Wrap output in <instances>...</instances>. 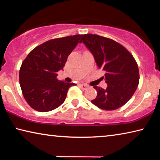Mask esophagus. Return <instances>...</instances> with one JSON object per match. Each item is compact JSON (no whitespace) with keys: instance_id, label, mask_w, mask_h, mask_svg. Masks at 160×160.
I'll return each mask as SVG.
<instances>
[{"instance_id":"1","label":"esophagus","mask_w":160,"mask_h":160,"mask_svg":"<svg viewBox=\"0 0 160 160\" xmlns=\"http://www.w3.org/2000/svg\"><path fill=\"white\" fill-rule=\"evenodd\" d=\"M80 88H82L83 90H88V89L89 88V86L85 85V84H81Z\"/></svg>"}]
</instances>
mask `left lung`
<instances>
[{
  "instance_id": "8db88e82",
  "label": "left lung",
  "mask_w": 160,
  "mask_h": 160,
  "mask_svg": "<svg viewBox=\"0 0 160 160\" xmlns=\"http://www.w3.org/2000/svg\"><path fill=\"white\" fill-rule=\"evenodd\" d=\"M80 42L90 50L97 66L105 72L107 88L104 90L94 87L97 96L92 103L107 111L123 106L133 95L139 83V70L133 56L114 40L97 34H84Z\"/></svg>"
}]
</instances>
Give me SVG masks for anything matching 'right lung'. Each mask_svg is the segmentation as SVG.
<instances>
[{
  "mask_svg": "<svg viewBox=\"0 0 160 160\" xmlns=\"http://www.w3.org/2000/svg\"><path fill=\"white\" fill-rule=\"evenodd\" d=\"M82 35L49 40L34 48L22 63L20 85L26 102L40 112H50L64 102L67 92L75 83L57 79L67 58Z\"/></svg>",
  "mask_w": 160,
  "mask_h": 160,
  "instance_id": "add662e5",
  "label": "right lung"
}]
</instances>
